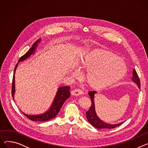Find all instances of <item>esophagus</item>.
Instances as JSON below:
<instances>
[{
  "label": "esophagus",
  "mask_w": 148,
  "mask_h": 148,
  "mask_svg": "<svg viewBox=\"0 0 148 148\" xmlns=\"http://www.w3.org/2000/svg\"><path fill=\"white\" fill-rule=\"evenodd\" d=\"M71 94L74 96H79L83 94V92L80 89H74L71 92Z\"/></svg>",
  "instance_id": "esophagus-1"
}]
</instances>
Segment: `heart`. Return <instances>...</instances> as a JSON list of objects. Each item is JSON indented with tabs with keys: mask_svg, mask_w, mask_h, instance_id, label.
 <instances>
[{
	"mask_svg": "<svg viewBox=\"0 0 148 148\" xmlns=\"http://www.w3.org/2000/svg\"><path fill=\"white\" fill-rule=\"evenodd\" d=\"M78 65L87 70L85 78L90 87L101 88L110 86L120 80L126 74L124 62L115 54L102 49L87 52L80 57ZM77 70H73L75 75Z\"/></svg>",
	"mask_w": 148,
	"mask_h": 148,
	"instance_id": "obj_1",
	"label": "heart"
}]
</instances>
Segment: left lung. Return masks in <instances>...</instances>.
Masks as SVG:
<instances>
[{
  "mask_svg": "<svg viewBox=\"0 0 148 148\" xmlns=\"http://www.w3.org/2000/svg\"><path fill=\"white\" fill-rule=\"evenodd\" d=\"M132 80L137 85L139 88H140V82L139 77L137 75L135 69H133V76ZM96 93V91H90L88 92L91 101L92 105L90 106V109L88 110V111L86 112V117L88 121L89 122L93 127L97 128V129H114L118 126L121 125L123 123H120L119 124H110L103 121V120H101L99 117L98 116L96 113L95 111V102H94V97L95 94Z\"/></svg>",
  "mask_w": 148,
  "mask_h": 148,
  "instance_id": "8db88e82",
  "label": "left lung"
}]
</instances>
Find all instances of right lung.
I'll return each instance as SVG.
<instances>
[{
	"mask_svg": "<svg viewBox=\"0 0 148 148\" xmlns=\"http://www.w3.org/2000/svg\"><path fill=\"white\" fill-rule=\"evenodd\" d=\"M40 40L41 39H38V40H37L32 45V47L29 49V50L27 51V52L19 58V60H18V62L23 61L30 56L35 52L38 43L40 42ZM18 63L16 64L14 69L12 84V96L14 99V93H15V72L16 70V68L18 66ZM70 86H62L59 88L51 108L45 113L39 114V115H27L23 112V114L26 117H27L28 119L31 120L33 121H48L49 120L53 119L54 117L56 116L58 112H60L64 102L70 96Z\"/></svg>",
	"mask_w": 148,
	"mask_h": 148,
	"instance_id": "obj_1",
	"label": "right lung"
}]
</instances>
